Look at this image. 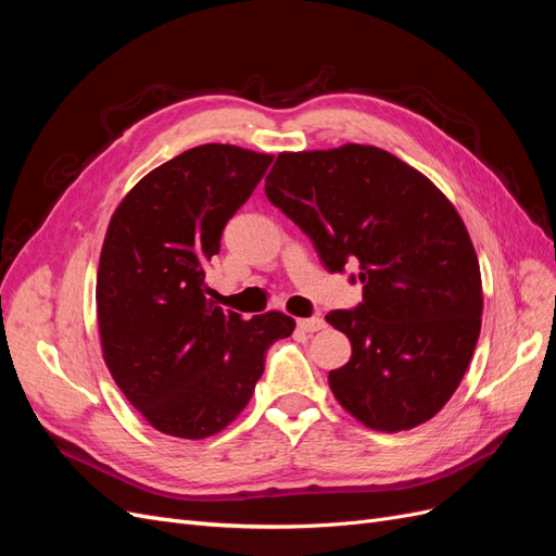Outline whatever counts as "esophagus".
Instances as JSON below:
<instances>
[{"label":"esophagus","mask_w":556,"mask_h":556,"mask_svg":"<svg viewBox=\"0 0 556 556\" xmlns=\"http://www.w3.org/2000/svg\"><path fill=\"white\" fill-rule=\"evenodd\" d=\"M296 327H299L301 331H308V333H313V331L325 329V327H327V323H325L323 317H304V319H296Z\"/></svg>","instance_id":"1"}]
</instances>
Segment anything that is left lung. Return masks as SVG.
Returning a JSON list of instances; mask_svg holds the SVG:
<instances>
[{"label":"left lung","mask_w":556,"mask_h":556,"mask_svg":"<svg viewBox=\"0 0 556 556\" xmlns=\"http://www.w3.org/2000/svg\"><path fill=\"white\" fill-rule=\"evenodd\" d=\"M266 197L331 274L359 266L362 304L327 323L352 343L329 374L341 406L376 431L427 422L457 390L480 336L482 280L459 213L387 150L348 143L280 153Z\"/></svg>","instance_id":"obj_1"}]
</instances>
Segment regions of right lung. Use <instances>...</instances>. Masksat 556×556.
<instances>
[{
    "mask_svg": "<svg viewBox=\"0 0 556 556\" xmlns=\"http://www.w3.org/2000/svg\"><path fill=\"white\" fill-rule=\"evenodd\" d=\"M271 155L206 143L141 178L111 217L97 271L104 359L157 431L206 439L255 392L266 350L294 331L282 313L243 319L206 299V266L225 225Z\"/></svg>",
    "mask_w": 556,
    "mask_h": 556,
    "instance_id": "1",
    "label": "right lung"
}]
</instances>
